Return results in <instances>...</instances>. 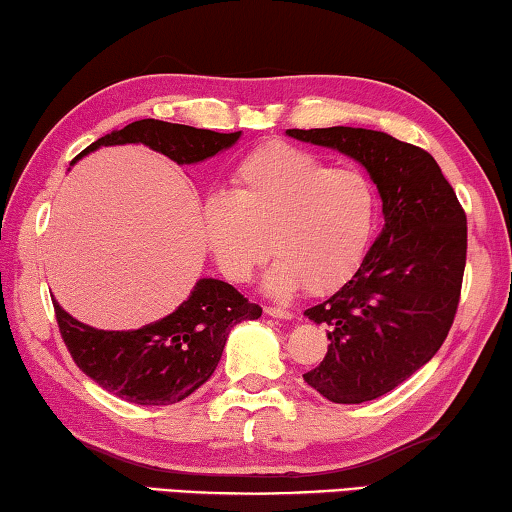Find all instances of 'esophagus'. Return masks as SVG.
Masks as SVG:
<instances>
[{"mask_svg":"<svg viewBox=\"0 0 512 512\" xmlns=\"http://www.w3.org/2000/svg\"><path fill=\"white\" fill-rule=\"evenodd\" d=\"M265 312H267V315H270V317H276V319H294V315H292L290 310L279 308V306H267Z\"/></svg>","mask_w":512,"mask_h":512,"instance_id":"1","label":"esophagus"}]
</instances>
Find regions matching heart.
Here are the masks:
<instances>
[{"instance_id": "b5f03b06", "label": "heart", "mask_w": 512, "mask_h": 512, "mask_svg": "<svg viewBox=\"0 0 512 512\" xmlns=\"http://www.w3.org/2000/svg\"><path fill=\"white\" fill-rule=\"evenodd\" d=\"M233 193L202 202L206 247L224 279L245 283L270 251L265 290L324 294L351 276L378 224V188L360 168H335L283 141L249 150L231 170Z\"/></svg>"}]
</instances>
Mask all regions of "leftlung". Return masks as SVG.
<instances>
[{
  "instance_id": "left-lung-1",
  "label": "left lung",
  "mask_w": 512,
  "mask_h": 512,
  "mask_svg": "<svg viewBox=\"0 0 512 512\" xmlns=\"http://www.w3.org/2000/svg\"><path fill=\"white\" fill-rule=\"evenodd\" d=\"M288 134L357 159L382 195L384 227L360 270L303 312L328 326L330 339L303 380L330 402L360 405L396 389L443 346L461 299L468 220L423 148L344 125Z\"/></svg>"
}]
</instances>
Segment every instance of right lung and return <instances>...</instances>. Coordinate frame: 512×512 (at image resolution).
I'll return each mask as SVG.
<instances>
[{
	"instance_id": "add662e5",
	"label": "right lung",
	"mask_w": 512,
	"mask_h": 512,
	"mask_svg": "<svg viewBox=\"0 0 512 512\" xmlns=\"http://www.w3.org/2000/svg\"><path fill=\"white\" fill-rule=\"evenodd\" d=\"M238 137L240 132H213L141 119L105 134L74 161L98 146L143 143L177 164H195L229 148ZM53 312L62 342L87 378L134 405H175L211 378L229 330L245 319H258L263 308L242 297L229 283L202 279L173 315L128 333L80 324L56 301Z\"/></svg>"
}]
</instances>
